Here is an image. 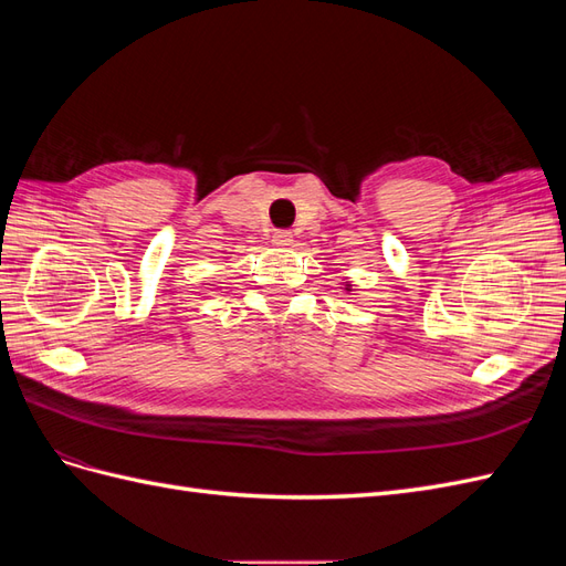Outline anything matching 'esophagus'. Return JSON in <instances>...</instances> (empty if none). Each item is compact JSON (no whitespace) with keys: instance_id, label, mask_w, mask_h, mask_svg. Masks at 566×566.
<instances>
[{"instance_id":"esophagus-1","label":"esophagus","mask_w":566,"mask_h":566,"mask_svg":"<svg viewBox=\"0 0 566 566\" xmlns=\"http://www.w3.org/2000/svg\"><path fill=\"white\" fill-rule=\"evenodd\" d=\"M271 241H273V245L276 248H287V245H293V233L290 231H276L271 235Z\"/></svg>"}]
</instances>
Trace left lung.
<instances>
[{
	"label": "left lung",
	"instance_id": "1",
	"mask_svg": "<svg viewBox=\"0 0 566 566\" xmlns=\"http://www.w3.org/2000/svg\"><path fill=\"white\" fill-rule=\"evenodd\" d=\"M345 290H352V285H349V283H347V287H345Z\"/></svg>",
	"mask_w": 566,
	"mask_h": 566
}]
</instances>
